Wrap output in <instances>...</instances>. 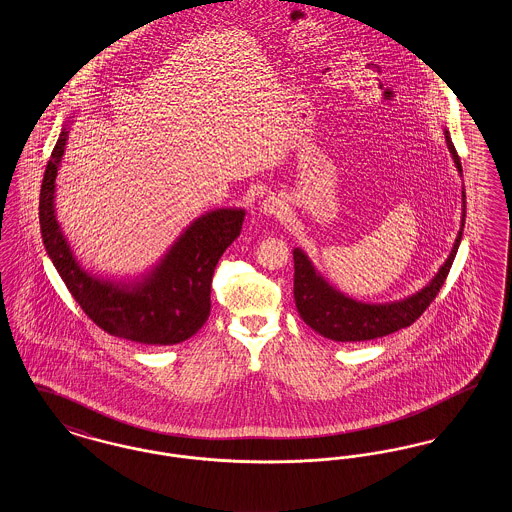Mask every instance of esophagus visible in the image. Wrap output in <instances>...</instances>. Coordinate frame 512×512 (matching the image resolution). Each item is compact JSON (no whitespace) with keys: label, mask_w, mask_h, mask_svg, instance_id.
<instances>
[{"label":"esophagus","mask_w":512,"mask_h":512,"mask_svg":"<svg viewBox=\"0 0 512 512\" xmlns=\"http://www.w3.org/2000/svg\"><path fill=\"white\" fill-rule=\"evenodd\" d=\"M286 211V203L278 195H267L261 203V213L267 217H280Z\"/></svg>","instance_id":"34e87169"}]
</instances>
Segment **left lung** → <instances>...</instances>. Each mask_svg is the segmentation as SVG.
Instances as JSON below:
<instances>
[{"label":"left lung","mask_w":512,"mask_h":512,"mask_svg":"<svg viewBox=\"0 0 512 512\" xmlns=\"http://www.w3.org/2000/svg\"><path fill=\"white\" fill-rule=\"evenodd\" d=\"M449 153L455 161L459 174H463L461 159L451 142L449 130L443 128ZM464 217H466V195L463 188V217L461 230L445 263L439 267L436 276L418 292L390 303H363L340 290H336L324 276L318 272L307 253L299 247L293 249V299L295 307L307 326H311L320 336L334 341L376 340L393 334L401 328L411 326L420 317L428 305L436 299L439 288L443 286L449 268L455 261L463 238Z\"/></svg>","instance_id":"1"}]
</instances>
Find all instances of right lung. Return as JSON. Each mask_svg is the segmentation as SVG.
I'll return each instance as SVG.
<instances>
[{
	"instance_id": "obj_1",
	"label": "right lung",
	"mask_w": 512,
	"mask_h": 512,
	"mask_svg": "<svg viewBox=\"0 0 512 512\" xmlns=\"http://www.w3.org/2000/svg\"><path fill=\"white\" fill-rule=\"evenodd\" d=\"M67 140L65 124L40 190L42 240L61 280L82 311L115 338L146 345H174L192 338L209 318L213 272L220 255L240 236L245 209L222 207L197 217L142 276L103 278L80 265L55 215V178Z\"/></svg>"
}]
</instances>
